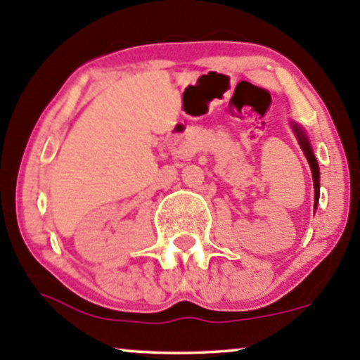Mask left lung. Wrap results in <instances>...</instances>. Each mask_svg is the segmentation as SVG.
Wrapping results in <instances>:
<instances>
[{"instance_id":"left-lung-1","label":"left lung","mask_w":360,"mask_h":360,"mask_svg":"<svg viewBox=\"0 0 360 360\" xmlns=\"http://www.w3.org/2000/svg\"><path fill=\"white\" fill-rule=\"evenodd\" d=\"M292 129H294V132H296L297 139H300L301 149H302V151H304L306 160H308V163H309V167H311V173H313V181H314V207H316L318 197H320V168H318V161H316V158H314L313 149H311L309 143H308V137L304 136V132H302L301 129L296 126V124H292Z\"/></svg>"}]
</instances>
